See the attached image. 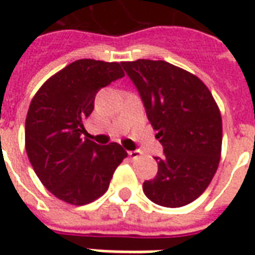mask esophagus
<instances>
[{"label":"esophagus","mask_w":255,"mask_h":255,"mask_svg":"<svg viewBox=\"0 0 255 255\" xmlns=\"http://www.w3.org/2000/svg\"><path fill=\"white\" fill-rule=\"evenodd\" d=\"M128 155L130 156L131 159H137V158H140V156H141V151H138V149H134V151H128Z\"/></svg>","instance_id":"34e87169"}]
</instances>
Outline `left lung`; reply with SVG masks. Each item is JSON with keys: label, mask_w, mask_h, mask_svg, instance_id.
<instances>
[{"label": "left lung", "mask_w": 255, "mask_h": 255, "mask_svg": "<svg viewBox=\"0 0 255 255\" xmlns=\"http://www.w3.org/2000/svg\"><path fill=\"white\" fill-rule=\"evenodd\" d=\"M140 93L163 155L158 173L144 181L148 199L181 207L205 192L217 171L223 121L210 90L196 75L163 60L121 63Z\"/></svg>", "instance_id": "obj_1"}]
</instances>
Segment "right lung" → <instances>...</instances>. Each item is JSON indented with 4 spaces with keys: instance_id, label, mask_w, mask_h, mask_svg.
Instances as JSON below:
<instances>
[{
    "instance_id": "obj_1",
    "label": "right lung",
    "mask_w": 255,
    "mask_h": 255,
    "mask_svg": "<svg viewBox=\"0 0 255 255\" xmlns=\"http://www.w3.org/2000/svg\"><path fill=\"white\" fill-rule=\"evenodd\" d=\"M122 77L119 63L81 59L52 75L32 97L26 118L27 156L45 188L70 205L100 198L128 156L117 142L102 147L82 138L97 92Z\"/></svg>"
}]
</instances>
